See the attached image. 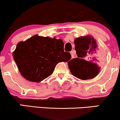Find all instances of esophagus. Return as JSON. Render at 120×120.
I'll list each match as a JSON object with an SVG mask.
<instances>
[{
  "label": "esophagus",
  "mask_w": 120,
  "mask_h": 120,
  "mask_svg": "<svg viewBox=\"0 0 120 120\" xmlns=\"http://www.w3.org/2000/svg\"><path fill=\"white\" fill-rule=\"evenodd\" d=\"M70 53H71V58H73V57H74V52H73V51H71V52H70Z\"/></svg>",
  "instance_id": "34e87169"
}]
</instances>
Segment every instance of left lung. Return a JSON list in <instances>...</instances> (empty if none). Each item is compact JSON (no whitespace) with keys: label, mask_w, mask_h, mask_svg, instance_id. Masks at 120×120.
I'll list each match as a JSON object with an SVG mask.
<instances>
[{"label":"left lung","mask_w":120,"mask_h":120,"mask_svg":"<svg viewBox=\"0 0 120 120\" xmlns=\"http://www.w3.org/2000/svg\"><path fill=\"white\" fill-rule=\"evenodd\" d=\"M74 42L77 57L68 62L71 74L82 80L95 77L100 69L96 63L103 60L104 53L90 35L75 38Z\"/></svg>","instance_id":"obj_1"}]
</instances>
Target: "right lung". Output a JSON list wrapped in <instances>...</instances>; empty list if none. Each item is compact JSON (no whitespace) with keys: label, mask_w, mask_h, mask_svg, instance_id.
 <instances>
[{"label":"right lung","mask_w":120,"mask_h":120,"mask_svg":"<svg viewBox=\"0 0 120 120\" xmlns=\"http://www.w3.org/2000/svg\"><path fill=\"white\" fill-rule=\"evenodd\" d=\"M13 57L25 79L39 82L51 75L59 63L69 61L71 55L64 51L62 39L35 35L19 42Z\"/></svg>","instance_id":"right-lung-1"}]
</instances>
